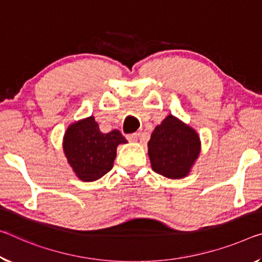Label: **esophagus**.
<instances>
[{
  "label": "esophagus",
  "instance_id": "34e87169",
  "mask_svg": "<svg viewBox=\"0 0 262 262\" xmlns=\"http://www.w3.org/2000/svg\"><path fill=\"white\" fill-rule=\"evenodd\" d=\"M140 138V133H133V134H128L127 139L129 141H138Z\"/></svg>",
  "mask_w": 262,
  "mask_h": 262
}]
</instances>
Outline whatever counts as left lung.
I'll list each match as a JSON object with an SVG mask.
<instances>
[{
  "instance_id": "1",
  "label": "left lung",
  "mask_w": 262,
  "mask_h": 262,
  "mask_svg": "<svg viewBox=\"0 0 262 262\" xmlns=\"http://www.w3.org/2000/svg\"><path fill=\"white\" fill-rule=\"evenodd\" d=\"M199 152L197 132L171 114L155 127L148 142L152 170L171 180L188 176Z\"/></svg>"
}]
</instances>
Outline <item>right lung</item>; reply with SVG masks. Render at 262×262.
Here are the masks:
<instances>
[{
    "label": "right lung",
    "mask_w": 262,
    "mask_h": 262,
    "mask_svg": "<svg viewBox=\"0 0 262 262\" xmlns=\"http://www.w3.org/2000/svg\"><path fill=\"white\" fill-rule=\"evenodd\" d=\"M127 140L118 129L101 133L94 116L72 123L65 132L63 149L79 180L92 182L113 168L119 144Z\"/></svg>",
    "instance_id": "obj_1"
}]
</instances>
